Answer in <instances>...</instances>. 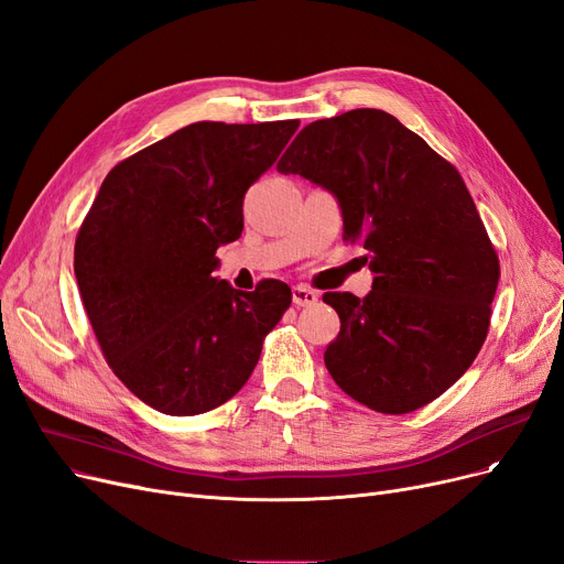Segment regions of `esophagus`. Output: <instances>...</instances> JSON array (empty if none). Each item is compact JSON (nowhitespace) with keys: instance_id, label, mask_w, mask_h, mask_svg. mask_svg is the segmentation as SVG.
<instances>
[{"instance_id":"34e87169","label":"esophagus","mask_w":564,"mask_h":564,"mask_svg":"<svg viewBox=\"0 0 564 564\" xmlns=\"http://www.w3.org/2000/svg\"><path fill=\"white\" fill-rule=\"evenodd\" d=\"M317 302V292L306 285L292 288V304L295 306H313Z\"/></svg>"}]
</instances>
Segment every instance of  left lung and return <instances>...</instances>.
Segmentation results:
<instances>
[{
    "mask_svg": "<svg viewBox=\"0 0 564 564\" xmlns=\"http://www.w3.org/2000/svg\"><path fill=\"white\" fill-rule=\"evenodd\" d=\"M276 170L334 195L373 274L364 300L323 297L340 317L325 352L334 382L384 414L437 399L475 361L500 279L458 170L376 108L311 121Z\"/></svg>",
    "mask_w": 564,
    "mask_h": 564,
    "instance_id": "1",
    "label": "left lung"
}]
</instances>
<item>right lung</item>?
I'll list each match as a JSON object with an SVG mask.
<instances>
[{"label":"right lung","instance_id":"obj_1","mask_svg":"<svg viewBox=\"0 0 564 564\" xmlns=\"http://www.w3.org/2000/svg\"><path fill=\"white\" fill-rule=\"evenodd\" d=\"M300 121H195L117 163L73 253L80 297L115 376L154 410L191 417L247 384L292 292L214 276L239 239L243 193Z\"/></svg>","mask_w":564,"mask_h":564}]
</instances>
